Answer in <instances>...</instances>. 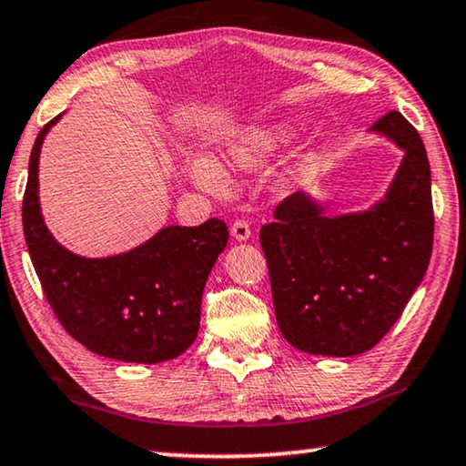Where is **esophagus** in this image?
<instances>
[{"label":"esophagus","mask_w":466,"mask_h":466,"mask_svg":"<svg viewBox=\"0 0 466 466\" xmlns=\"http://www.w3.org/2000/svg\"><path fill=\"white\" fill-rule=\"evenodd\" d=\"M232 236L236 240H248L251 238V224L247 219H234L232 221Z\"/></svg>","instance_id":"obj_1"}]
</instances>
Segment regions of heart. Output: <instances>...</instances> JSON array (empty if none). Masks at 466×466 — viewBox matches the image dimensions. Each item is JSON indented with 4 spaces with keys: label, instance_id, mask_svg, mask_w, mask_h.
<instances>
[{
    "label": "heart",
    "instance_id": "1",
    "mask_svg": "<svg viewBox=\"0 0 466 466\" xmlns=\"http://www.w3.org/2000/svg\"><path fill=\"white\" fill-rule=\"evenodd\" d=\"M289 140V134L282 129H266V131H257L251 137H247L245 142H240V146H236L232 150V158L238 165H253L255 161H259L268 155V152H272L276 146H280ZM197 176L203 184L207 186H213V188H218L224 182V177H221V171L219 167L211 163V161H203L197 165Z\"/></svg>",
    "mask_w": 466,
    "mask_h": 466
}]
</instances>
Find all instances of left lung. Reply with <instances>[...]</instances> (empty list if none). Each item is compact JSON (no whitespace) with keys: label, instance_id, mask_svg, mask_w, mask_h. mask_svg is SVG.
Segmentation results:
<instances>
[{"label":"left lung","instance_id":"8db88e82","mask_svg":"<svg viewBox=\"0 0 466 466\" xmlns=\"http://www.w3.org/2000/svg\"><path fill=\"white\" fill-rule=\"evenodd\" d=\"M372 129L406 152L383 203L322 218L320 207L295 192L259 232L278 329L301 351L345 358L372 350L398 322L431 259L435 219L425 144L398 110Z\"/></svg>","mask_w":466,"mask_h":466}]
</instances>
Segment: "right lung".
Wrapping results in <instances>:
<instances>
[{
    "instance_id": "add662e5",
    "label": "right lung",
    "mask_w": 466,
    "mask_h": 466,
    "mask_svg": "<svg viewBox=\"0 0 466 466\" xmlns=\"http://www.w3.org/2000/svg\"><path fill=\"white\" fill-rule=\"evenodd\" d=\"M58 119L33 144L23 198L25 240L46 299L68 335L98 356L137 364L177 358L198 335L205 282L230 236L226 221L163 228L106 259L68 253L47 232L37 197L41 144Z\"/></svg>"
}]
</instances>
